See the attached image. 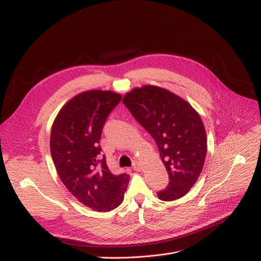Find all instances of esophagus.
<instances>
[{
	"label": "esophagus",
	"instance_id": "esophagus-1",
	"mask_svg": "<svg viewBox=\"0 0 261 261\" xmlns=\"http://www.w3.org/2000/svg\"><path fill=\"white\" fill-rule=\"evenodd\" d=\"M133 169H134L135 171H139V170H140V167H139V165L137 164V162H135V163L133 164Z\"/></svg>",
	"mask_w": 261,
	"mask_h": 261
}]
</instances>
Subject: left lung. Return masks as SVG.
<instances>
[{
  "mask_svg": "<svg viewBox=\"0 0 261 261\" xmlns=\"http://www.w3.org/2000/svg\"><path fill=\"white\" fill-rule=\"evenodd\" d=\"M123 103L155 140L168 172L169 183L158 192L159 198L179 199L189 193L203 168L206 135L199 114L181 97L154 86L134 89Z\"/></svg>",
  "mask_w": 261,
  "mask_h": 261,
  "instance_id": "8db88e82",
  "label": "left lung"
}]
</instances>
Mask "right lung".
<instances>
[{
	"instance_id": "right-lung-1",
	"label": "right lung",
	"mask_w": 261,
	"mask_h": 261,
	"mask_svg": "<svg viewBox=\"0 0 261 261\" xmlns=\"http://www.w3.org/2000/svg\"><path fill=\"white\" fill-rule=\"evenodd\" d=\"M122 96L110 91H87L60 110L51 128L50 150L66 189L90 209L108 212L124 198L129 175L110 172L99 140L103 125Z\"/></svg>"
}]
</instances>
